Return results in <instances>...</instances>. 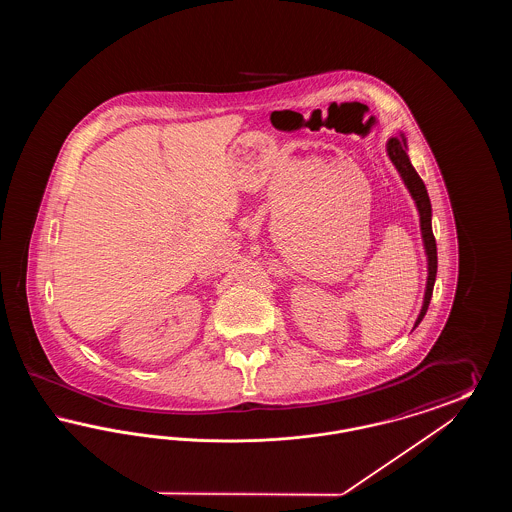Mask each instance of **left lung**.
Instances as JSON below:
<instances>
[{
	"label": "left lung",
	"instance_id": "left-lung-1",
	"mask_svg": "<svg viewBox=\"0 0 512 512\" xmlns=\"http://www.w3.org/2000/svg\"><path fill=\"white\" fill-rule=\"evenodd\" d=\"M388 155H390L391 163L395 165L397 172L401 174L409 194L413 195L418 215H420V232H422V242L426 249V257H428V282H426V292H424V303L420 309V315L414 322V328L420 324V320L426 315L432 292H434V282H436V274H438V247H436V238L432 232V205H430V197L426 192V186L422 182V178L418 176V172L414 171L411 165V159L407 155V140L401 134L399 138H390L388 140Z\"/></svg>",
	"mask_w": 512,
	"mask_h": 512
}]
</instances>
